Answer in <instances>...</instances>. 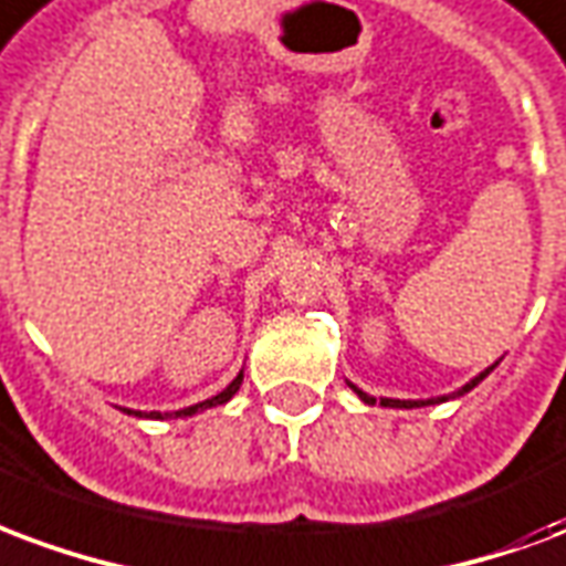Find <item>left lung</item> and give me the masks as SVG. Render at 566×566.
<instances>
[{"mask_svg": "<svg viewBox=\"0 0 566 566\" xmlns=\"http://www.w3.org/2000/svg\"><path fill=\"white\" fill-rule=\"evenodd\" d=\"M497 366V363H495ZM495 366H489L485 368V371H480V375H476L474 380H468V384H464L462 389H455V392H450V396H438V399H426V401H405V399H380V405H384V408H422V405H438V401H447V399H455V396H464V392H468V389H474L476 384H480V380L485 378V375H489V371H492V368ZM347 387L354 389V392H357L359 399L366 401V405H375V399H371V396H368V392H363V389H357L354 387V384H347Z\"/></svg>", "mask_w": 566, "mask_h": 566, "instance_id": "8db88e82", "label": "left lung"}]
</instances>
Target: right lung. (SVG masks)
<instances>
[{
	"label": "right lung",
	"mask_w": 566,
	"mask_h": 566,
	"mask_svg": "<svg viewBox=\"0 0 566 566\" xmlns=\"http://www.w3.org/2000/svg\"><path fill=\"white\" fill-rule=\"evenodd\" d=\"M240 384H242V371H240V375H237V378L230 380L228 387L221 389L219 396H212V399L200 401V405H191V408H182V411H177V413H158V411H149V413H144V411H125V413H134V417H149V420H165V417H191V413L207 411V408H216V405H224V401L233 399V392L240 389Z\"/></svg>",
	"instance_id": "right-lung-1"
}]
</instances>
